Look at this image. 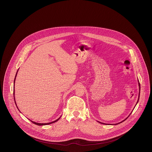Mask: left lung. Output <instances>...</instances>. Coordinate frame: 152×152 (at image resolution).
<instances>
[{"mask_svg":"<svg viewBox=\"0 0 152 152\" xmlns=\"http://www.w3.org/2000/svg\"><path fill=\"white\" fill-rule=\"evenodd\" d=\"M139 99H138V100H137V103H138V101H139V97H140V83H139ZM137 103H136V104H137ZM130 114H131V113H130ZM130 115H129V116H130ZM129 116H128V117H129ZM128 117H127V118H128ZM127 118H126V119H127ZM126 119H125V120H126ZM125 120H124V121H125ZM123 121H121V122H123ZM99 123H101V122H99ZM116 123V124H115V125H116V124H119V123Z\"/></svg>","mask_w":152,"mask_h":152,"instance_id":"1","label":"left lung"}]
</instances>
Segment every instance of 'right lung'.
<instances>
[{"label": "right lung", "mask_w": 152, "mask_h": 152, "mask_svg": "<svg viewBox=\"0 0 152 152\" xmlns=\"http://www.w3.org/2000/svg\"><path fill=\"white\" fill-rule=\"evenodd\" d=\"M17 73H18V72H17ZM17 73H16V76H15V80H14V91H13V94H15V79H16V75H17ZM14 100H15V95H14ZM15 104H16V102H15ZM61 118V117L59 118V119H58L57 120H56L55 121H52V122H50V123H36V122H34V121H31L33 123H34V124H37V125H38V126H43V125H47V124H52V123H55V122H56V121H59V119Z\"/></svg>", "instance_id": "1"}]
</instances>
